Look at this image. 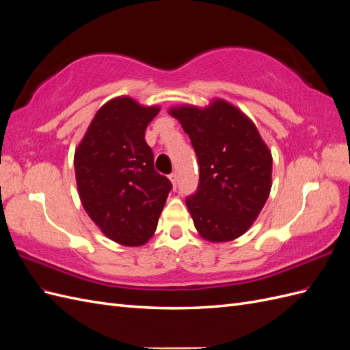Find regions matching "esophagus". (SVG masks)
<instances>
[{
    "label": "esophagus",
    "instance_id": "esophagus-1",
    "mask_svg": "<svg viewBox=\"0 0 350 350\" xmlns=\"http://www.w3.org/2000/svg\"><path fill=\"white\" fill-rule=\"evenodd\" d=\"M169 179H171V183L174 187H176V183H178V174L176 172H172L171 175H169Z\"/></svg>",
    "mask_w": 350,
    "mask_h": 350
}]
</instances>
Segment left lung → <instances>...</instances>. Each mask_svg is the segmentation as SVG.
Listing matches in <instances>:
<instances>
[{"label": "left lung", "instance_id": "obj_1", "mask_svg": "<svg viewBox=\"0 0 350 350\" xmlns=\"http://www.w3.org/2000/svg\"><path fill=\"white\" fill-rule=\"evenodd\" d=\"M189 135L200 166L197 191L185 198L200 235L211 242L241 237L271 188V154L245 115L225 100L206 109H171Z\"/></svg>", "mask_w": 350, "mask_h": 350}]
</instances>
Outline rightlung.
<instances>
[{"label":"right lung","mask_w":350,"mask_h":350,"mask_svg":"<svg viewBox=\"0 0 350 350\" xmlns=\"http://www.w3.org/2000/svg\"><path fill=\"white\" fill-rule=\"evenodd\" d=\"M157 113V107H140L131 98L112 99L94 115L74 154L84 210L121 245L139 247L152 238L172 189L144 140Z\"/></svg>","instance_id":"add662e5"}]
</instances>
